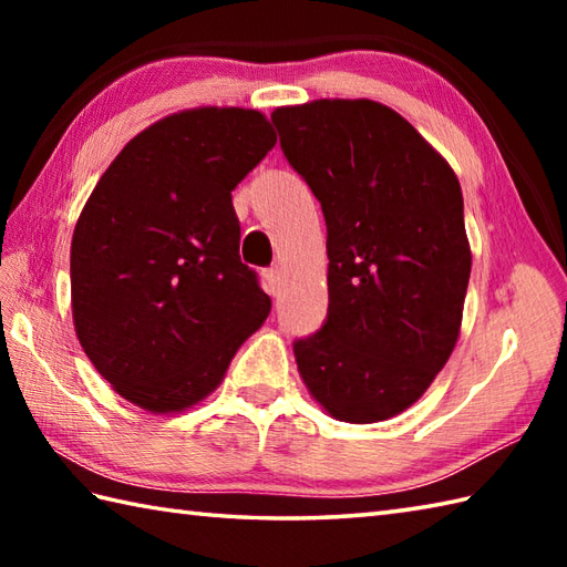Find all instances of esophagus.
<instances>
[{
	"label": "esophagus",
	"instance_id": "obj_1",
	"mask_svg": "<svg viewBox=\"0 0 567 567\" xmlns=\"http://www.w3.org/2000/svg\"><path fill=\"white\" fill-rule=\"evenodd\" d=\"M262 277H265V290H268V295H277L280 292V287H282V270L280 268H268L262 272Z\"/></svg>",
	"mask_w": 567,
	"mask_h": 567
}]
</instances>
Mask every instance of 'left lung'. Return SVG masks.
I'll return each instance as SVG.
<instances>
[{"label":"left lung","instance_id":"obj_1","mask_svg":"<svg viewBox=\"0 0 567 567\" xmlns=\"http://www.w3.org/2000/svg\"><path fill=\"white\" fill-rule=\"evenodd\" d=\"M285 158L327 219L329 315L295 341L309 394L348 424L412 406L451 358L470 280L453 167L390 106H277Z\"/></svg>","mask_w":567,"mask_h":567}]
</instances>
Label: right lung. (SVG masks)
I'll use <instances>...</instances> for the list:
<instances>
[{"label":"right lung","mask_w":567,"mask_h":567,"mask_svg":"<svg viewBox=\"0 0 567 567\" xmlns=\"http://www.w3.org/2000/svg\"><path fill=\"white\" fill-rule=\"evenodd\" d=\"M275 143L256 110L197 106L131 138L92 189L70 246L72 321L131 404H199L268 319L270 297L238 256L231 189Z\"/></svg>","instance_id":"add662e5"}]
</instances>
